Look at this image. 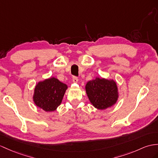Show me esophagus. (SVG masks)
Segmentation results:
<instances>
[{
  "mask_svg": "<svg viewBox=\"0 0 158 158\" xmlns=\"http://www.w3.org/2000/svg\"><path fill=\"white\" fill-rule=\"evenodd\" d=\"M72 81L74 83H78V78H76V77H73Z\"/></svg>",
  "mask_w": 158,
  "mask_h": 158,
  "instance_id": "34e87169",
  "label": "esophagus"
}]
</instances>
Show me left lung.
Wrapping results in <instances>:
<instances>
[{
    "label": "left lung",
    "mask_w": 158,
    "mask_h": 158,
    "mask_svg": "<svg viewBox=\"0 0 158 158\" xmlns=\"http://www.w3.org/2000/svg\"><path fill=\"white\" fill-rule=\"evenodd\" d=\"M85 90L90 102L99 110L110 108L119 97L117 84L113 79L96 77L86 83Z\"/></svg>",
    "instance_id": "1"
}]
</instances>
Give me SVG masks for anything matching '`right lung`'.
<instances>
[{
    "instance_id": "obj_1",
    "label": "right lung",
    "mask_w": 158,
    "mask_h": 158,
    "mask_svg": "<svg viewBox=\"0 0 158 158\" xmlns=\"http://www.w3.org/2000/svg\"><path fill=\"white\" fill-rule=\"evenodd\" d=\"M68 86L55 77H50L36 84L33 101L45 112L55 111L62 101Z\"/></svg>"
}]
</instances>
